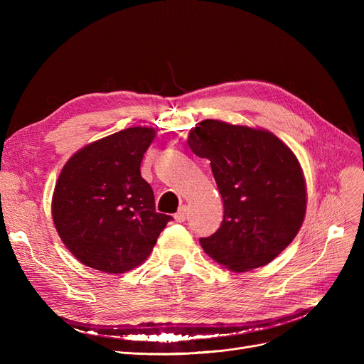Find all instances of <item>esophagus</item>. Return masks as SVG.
<instances>
[{
  "label": "esophagus",
  "mask_w": 364,
  "mask_h": 364,
  "mask_svg": "<svg viewBox=\"0 0 364 364\" xmlns=\"http://www.w3.org/2000/svg\"><path fill=\"white\" fill-rule=\"evenodd\" d=\"M174 218H176V222H179V223L185 222V220L188 218V208H186V206H181L179 211L174 214Z\"/></svg>",
  "instance_id": "esophagus-1"
}]
</instances>
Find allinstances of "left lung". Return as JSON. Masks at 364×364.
Here are the masks:
<instances>
[{"instance_id":"obj_1","label":"left lung","mask_w":364,"mask_h":364,"mask_svg":"<svg viewBox=\"0 0 364 364\" xmlns=\"http://www.w3.org/2000/svg\"><path fill=\"white\" fill-rule=\"evenodd\" d=\"M194 155L211 161L223 200L222 225L200 238L209 257L234 272L264 266L302 226L306 188L293 151L267 130L205 119L188 138Z\"/></svg>"}]
</instances>
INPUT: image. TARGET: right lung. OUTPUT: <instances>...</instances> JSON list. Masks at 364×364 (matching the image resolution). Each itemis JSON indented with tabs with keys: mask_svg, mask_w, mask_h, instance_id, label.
Masks as SVG:
<instances>
[{
	"mask_svg": "<svg viewBox=\"0 0 364 364\" xmlns=\"http://www.w3.org/2000/svg\"><path fill=\"white\" fill-rule=\"evenodd\" d=\"M155 138L130 127L86 146L65 164L53 194V222L85 266L124 273L139 266L171 215L156 213L141 161Z\"/></svg>",
	"mask_w": 364,
	"mask_h": 364,
	"instance_id": "1",
	"label": "right lung"
}]
</instances>
